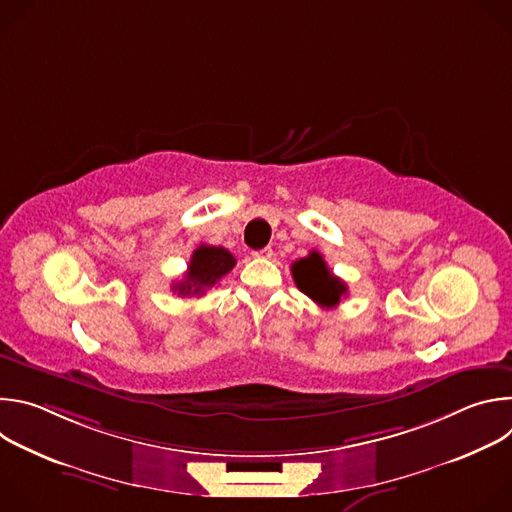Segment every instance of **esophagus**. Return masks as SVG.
<instances>
[{
  "mask_svg": "<svg viewBox=\"0 0 512 512\" xmlns=\"http://www.w3.org/2000/svg\"><path fill=\"white\" fill-rule=\"evenodd\" d=\"M253 255L259 257V259H271V257H273V249H271V247H265V249H261V251H255Z\"/></svg>",
  "mask_w": 512,
  "mask_h": 512,
  "instance_id": "obj_1",
  "label": "esophagus"
}]
</instances>
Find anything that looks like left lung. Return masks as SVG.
I'll use <instances>...</instances> for the list:
<instances>
[{
    "mask_svg": "<svg viewBox=\"0 0 512 512\" xmlns=\"http://www.w3.org/2000/svg\"><path fill=\"white\" fill-rule=\"evenodd\" d=\"M291 275H294L300 291L324 308L338 306L340 298L348 294L346 283L328 269L318 251H312L308 257L291 265Z\"/></svg>",
    "mask_w": 512,
    "mask_h": 512,
    "instance_id": "obj_1",
    "label": "left lung"
}]
</instances>
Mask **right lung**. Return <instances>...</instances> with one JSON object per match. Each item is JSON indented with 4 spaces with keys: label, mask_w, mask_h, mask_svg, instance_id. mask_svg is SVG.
<instances>
[{
    "label": "right lung",
    "mask_w": 512,
    "mask_h": 512,
    "mask_svg": "<svg viewBox=\"0 0 512 512\" xmlns=\"http://www.w3.org/2000/svg\"><path fill=\"white\" fill-rule=\"evenodd\" d=\"M237 259L223 247L200 245L188 263V271L172 285L178 296H204V291L214 287L233 267Z\"/></svg>",
    "instance_id": "add662e5"
}]
</instances>
